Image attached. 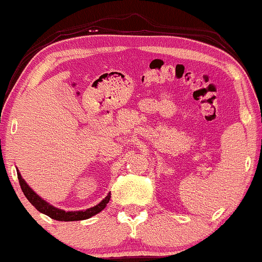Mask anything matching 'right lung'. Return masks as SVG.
Segmentation results:
<instances>
[{
  "instance_id": "add662e5",
  "label": "right lung",
  "mask_w": 262,
  "mask_h": 262,
  "mask_svg": "<svg viewBox=\"0 0 262 262\" xmlns=\"http://www.w3.org/2000/svg\"><path fill=\"white\" fill-rule=\"evenodd\" d=\"M17 177H18L19 185H21V189H22V191H24L25 196L27 198L28 201L32 204L34 208H36L38 211H41L42 214L47 215V216L52 217V219L58 220V221H78V220L89 219V217H92L93 215L98 214V212L102 211L103 209L107 206V204L109 203V199H111V195L108 194L107 196H105V199H103L102 201H100L98 205L93 206V208H89V209H87V210H84V211H64V210H61V209L54 208V206L50 205L47 201L41 199V198H39L38 195H37L36 192H34L32 189L27 185V183L22 179L21 174H19L18 170H17Z\"/></svg>"
}]
</instances>
